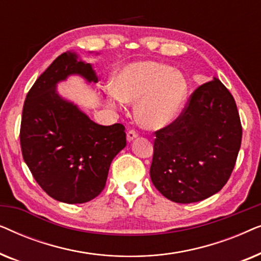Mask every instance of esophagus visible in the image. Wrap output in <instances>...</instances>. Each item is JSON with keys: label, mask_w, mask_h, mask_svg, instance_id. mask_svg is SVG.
<instances>
[{"label": "esophagus", "mask_w": 261, "mask_h": 261, "mask_svg": "<svg viewBox=\"0 0 261 261\" xmlns=\"http://www.w3.org/2000/svg\"><path fill=\"white\" fill-rule=\"evenodd\" d=\"M138 137V133L135 130H133V129H130V130H128V133H127V140L128 141H132V140H134L135 138Z\"/></svg>", "instance_id": "obj_1"}]
</instances>
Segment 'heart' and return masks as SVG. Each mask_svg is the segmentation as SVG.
<instances>
[{"mask_svg":"<svg viewBox=\"0 0 261 261\" xmlns=\"http://www.w3.org/2000/svg\"><path fill=\"white\" fill-rule=\"evenodd\" d=\"M108 92L113 107L135 103V120L147 129H160L177 119L188 97V82L179 71L156 62H139L123 67Z\"/></svg>","mask_w":261,"mask_h":261,"instance_id":"obj_1","label":"heart"}]
</instances>
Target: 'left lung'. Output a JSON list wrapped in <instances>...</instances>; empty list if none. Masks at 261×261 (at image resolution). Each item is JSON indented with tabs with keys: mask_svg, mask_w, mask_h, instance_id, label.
Here are the masks:
<instances>
[{
	"mask_svg": "<svg viewBox=\"0 0 261 261\" xmlns=\"http://www.w3.org/2000/svg\"><path fill=\"white\" fill-rule=\"evenodd\" d=\"M241 139L235 99L214 78L192 92L172 123L155 132L149 169L153 185L176 203L210 197L229 179Z\"/></svg>",
	"mask_w": 261,
	"mask_h": 261,
	"instance_id": "8db88e82",
	"label": "left lung"
}]
</instances>
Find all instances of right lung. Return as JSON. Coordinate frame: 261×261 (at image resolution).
Returning a JSON list of instances; mask_svg holds the SVG:
<instances>
[{"label": "right lung", "mask_w": 261, "mask_h": 261, "mask_svg": "<svg viewBox=\"0 0 261 261\" xmlns=\"http://www.w3.org/2000/svg\"><path fill=\"white\" fill-rule=\"evenodd\" d=\"M80 74L97 83L91 64L76 53L60 55L35 81L23 103L20 144L24 163L48 196L77 204L106 187L113 159L126 146L124 126L95 123L58 95L57 83Z\"/></svg>", "instance_id": "add662e5"}]
</instances>
